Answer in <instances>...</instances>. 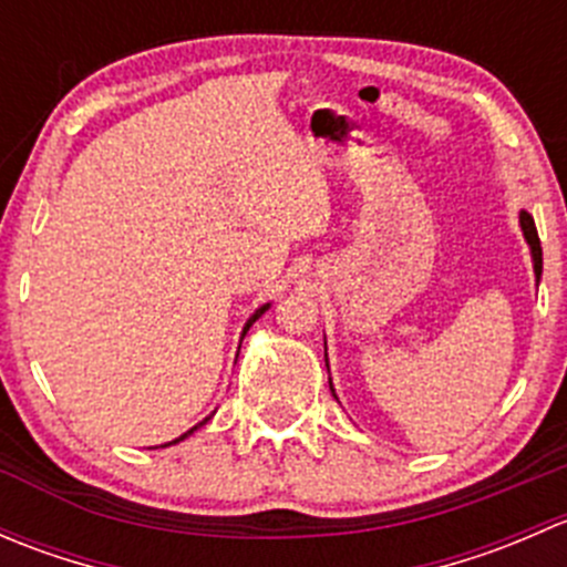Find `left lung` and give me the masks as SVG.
<instances>
[{
  "mask_svg": "<svg viewBox=\"0 0 567 567\" xmlns=\"http://www.w3.org/2000/svg\"><path fill=\"white\" fill-rule=\"evenodd\" d=\"M518 221H522V230H524V238H527L529 249H532V268H535V277L540 279L543 274V249H540V238H537V230H535V219L527 214V210H522L518 214ZM326 368H329V362H326ZM331 384V381H329ZM334 392V390H331Z\"/></svg>",
  "mask_w": 567,
  "mask_h": 567,
  "instance_id": "left-lung-1",
  "label": "left lung"
}]
</instances>
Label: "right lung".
Here are the masks:
<instances>
[{"label": "right lung", "mask_w": 567, "mask_h": 567, "mask_svg": "<svg viewBox=\"0 0 567 567\" xmlns=\"http://www.w3.org/2000/svg\"><path fill=\"white\" fill-rule=\"evenodd\" d=\"M266 310H268V305H262V307H260V310H255V316H251V318L247 320V326H244V334H247V331H249V326H251V323H255V320H257V318H260V316H262V312H266ZM208 420H210V416H205V420H203V422H199V425H194V427H192V431H186V433H183V436H181V439H175V442H169V444H177V442H183V439H186V436H192V433H194V431H197V427H203V425H205V422H208ZM169 444H164V447H169Z\"/></svg>", "instance_id": "right-lung-1"}]
</instances>
